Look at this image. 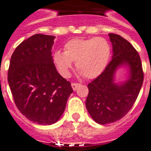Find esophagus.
Wrapping results in <instances>:
<instances>
[{"instance_id": "esophagus-1", "label": "esophagus", "mask_w": 151, "mask_h": 151, "mask_svg": "<svg viewBox=\"0 0 151 151\" xmlns=\"http://www.w3.org/2000/svg\"><path fill=\"white\" fill-rule=\"evenodd\" d=\"M80 86V83H71V87H72V89L74 90V91H76L77 89V88Z\"/></svg>"}]
</instances>
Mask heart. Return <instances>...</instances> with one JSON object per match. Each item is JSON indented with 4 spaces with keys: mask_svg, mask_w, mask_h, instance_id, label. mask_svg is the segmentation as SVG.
<instances>
[{
    "mask_svg": "<svg viewBox=\"0 0 151 151\" xmlns=\"http://www.w3.org/2000/svg\"><path fill=\"white\" fill-rule=\"evenodd\" d=\"M111 56V46L104 38H73L64 45V51L54 53V62L63 76H68L72 63L88 78H96L104 71Z\"/></svg>",
    "mask_w": 151,
    "mask_h": 151,
    "instance_id": "b5f03b06",
    "label": "heart"
}]
</instances>
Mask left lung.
I'll list each match as a JSON object with an SVG mask.
<instances>
[{"label": "left lung", "mask_w": 151, "mask_h": 151, "mask_svg": "<svg viewBox=\"0 0 151 151\" xmlns=\"http://www.w3.org/2000/svg\"><path fill=\"white\" fill-rule=\"evenodd\" d=\"M113 46V59L104 71L88 83L86 108L100 125L113 123L127 114L137 98L143 83V71L138 53L128 41L109 34ZM121 66L129 68L127 80L115 82V73Z\"/></svg>", "instance_id": "obj_1"}]
</instances>
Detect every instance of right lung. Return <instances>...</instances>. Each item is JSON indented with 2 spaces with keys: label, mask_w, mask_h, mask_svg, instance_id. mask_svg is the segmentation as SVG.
<instances>
[{
  "label": "right lung",
  "mask_w": 151,
  "mask_h": 151,
  "mask_svg": "<svg viewBox=\"0 0 151 151\" xmlns=\"http://www.w3.org/2000/svg\"><path fill=\"white\" fill-rule=\"evenodd\" d=\"M55 36L37 34L23 41L11 56L8 82L18 110L43 125L59 121L73 90L56 70L51 56Z\"/></svg>",
  "instance_id": "add662e5"
}]
</instances>
